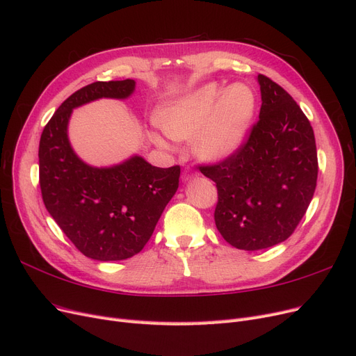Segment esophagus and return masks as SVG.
I'll return each instance as SVG.
<instances>
[{"mask_svg":"<svg viewBox=\"0 0 356 356\" xmlns=\"http://www.w3.org/2000/svg\"><path fill=\"white\" fill-rule=\"evenodd\" d=\"M196 178H199V174H191V172H184V175H182V181L184 182H190Z\"/></svg>","mask_w":356,"mask_h":356,"instance_id":"1","label":"esophagus"}]
</instances>
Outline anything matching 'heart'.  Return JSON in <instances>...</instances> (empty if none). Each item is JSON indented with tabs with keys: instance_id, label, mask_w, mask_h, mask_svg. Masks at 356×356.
Returning <instances> with one entry per match:
<instances>
[{
	"instance_id": "b5f03b06",
	"label": "heart",
	"mask_w": 356,
	"mask_h": 356,
	"mask_svg": "<svg viewBox=\"0 0 356 356\" xmlns=\"http://www.w3.org/2000/svg\"><path fill=\"white\" fill-rule=\"evenodd\" d=\"M257 114V96L248 84L236 83L225 88L207 83L179 98L159 106L156 120L175 141L193 139V153L208 163H218L239 152ZM159 147L168 148L160 135Z\"/></svg>"
}]
</instances>
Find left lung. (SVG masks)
I'll return each instance as SVG.
<instances>
[{
    "mask_svg": "<svg viewBox=\"0 0 356 356\" xmlns=\"http://www.w3.org/2000/svg\"><path fill=\"white\" fill-rule=\"evenodd\" d=\"M260 120L233 157L200 172L217 184L215 225L238 250L286 241L314 197L318 159L314 129L297 102L264 75Z\"/></svg>",
    "mask_w": 356,
    "mask_h": 356,
    "instance_id": "8db88e82",
    "label": "left lung"
}]
</instances>
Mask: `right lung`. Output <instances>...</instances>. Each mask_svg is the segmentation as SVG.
<instances>
[{"instance_id": "obj_1", "label": "right lung", "mask_w": 356, "mask_h": 356, "mask_svg": "<svg viewBox=\"0 0 356 356\" xmlns=\"http://www.w3.org/2000/svg\"><path fill=\"white\" fill-rule=\"evenodd\" d=\"M136 81H96L72 93L41 134L40 187L46 209L86 257L120 261L141 252L179 184V166L149 165L139 154L111 166L84 161L70 141L72 111L98 99L131 98Z\"/></svg>"}]
</instances>
